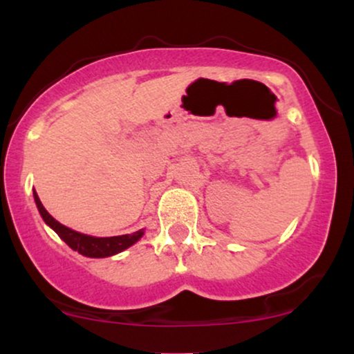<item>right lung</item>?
<instances>
[{"label":"right lung","instance_id":"1","mask_svg":"<svg viewBox=\"0 0 354 354\" xmlns=\"http://www.w3.org/2000/svg\"><path fill=\"white\" fill-rule=\"evenodd\" d=\"M35 201L36 206H38L39 213L44 219L48 226H51L53 230L58 233V236L66 243L71 250L78 251L80 254L88 256V258H106V256H113L116 253H121V251L129 248L131 245L143 236V230L135 231L131 234H121V236H111V238H95V236H88V234L78 233V231L66 228L64 225L56 221L55 218L44 209V206L39 201L38 194L35 193Z\"/></svg>","mask_w":354,"mask_h":354}]
</instances>
